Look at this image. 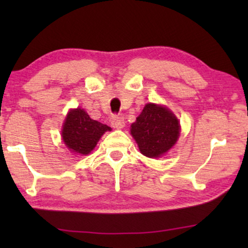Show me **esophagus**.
Returning a JSON list of instances; mask_svg holds the SVG:
<instances>
[{
    "mask_svg": "<svg viewBox=\"0 0 248 248\" xmlns=\"http://www.w3.org/2000/svg\"><path fill=\"white\" fill-rule=\"evenodd\" d=\"M111 126L114 128H117V130H120V128H123L125 126V121L124 118L122 116H116L113 117V120H111Z\"/></svg>",
    "mask_w": 248,
    "mask_h": 248,
    "instance_id": "1",
    "label": "esophagus"
}]
</instances>
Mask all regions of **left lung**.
Segmentation results:
<instances>
[{
	"label": "left lung",
	"instance_id": "left-lung-1",
	"mask_svg": "<svg viewBox=\"0 0 248 248\" xmlns=\"http://www.w3.org/2000/svg\"><path fill=\"white\" fill-rule=\"evenodd\" d=\"M131 134L142 155L149 158H158L177 141L178 120L167 108L147 104L137 121L131 125Z\"/></svg>",
	"mask_w": 248,
	"mask_h": 248
}]
</instances>
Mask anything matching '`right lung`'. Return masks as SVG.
I'll return each instance as SVG.
<instances>
[{
  "label": "right lung",
  "instance_id": "right-lung-1",
  "mask_svg": "<svg viewBox=\"0 0 248 248\" xmlns=\"http://www.w3.org/2000/svg\"><path fill=\"white\" fill-rule=\"evenodd\" d=\"M110 130L106 124L93 120L83 109L77 108L67 114L63 125L62 138L70 150L88 155L96 147L101 135Z\"/></svg>",
  "mask_w": 248,
  "mask_h": 248
}]
</instances>
